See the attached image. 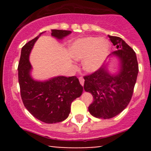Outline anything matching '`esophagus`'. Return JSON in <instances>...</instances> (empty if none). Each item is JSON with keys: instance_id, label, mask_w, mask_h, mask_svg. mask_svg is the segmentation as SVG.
Listing matches in <instances>:
<instances>
[{"instance_id": "obj_1", "label": "esophagus", "mask_w": 151, "mask_h": 151, "mask_svg": "<svg viewBox=\"0 0 151 151\" xmlns=\"http://www.w3.org/2000/svg\"><path fill=\"white\" fill-rule=\"evenodd\" d=\"M79 82H80V84H81V85H84V78L83 77H80L79 78Z\"/></svg>"}]
</instances>
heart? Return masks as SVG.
<instances>
[{
	"label": "heart",
	"mask_w": 151,
	"mask_h": 151,
	"mask_svg": "<svg viewBox=\"0 0 151 151\" xmlns=\"http://www.w3.org/2000/svg\"><path fill=\"white\" fill-rule=\"evenodd\" d=\"M110 43L99 37H86L78 39L70 46V52L75 60H82L84 70L87 72L97 71L108 56Z\"/></svg>",
	"instance_id": "obj_1"
}]
</instances>
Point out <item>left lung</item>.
Segmentation results:
<instances>
[{"label":"left lung","mask_w":151,"mask_h":151,"mask_svg":"<svg viewBox=\"0 0 151 151\" xmlns=\"http://www.w3.org/2000/svg\"><path fill=\"white\" fill-rule=\"evenodd\" d=\"M109 37L117 48L109 57L119 59V72L110 74L107 65H104L97 71L84 77V89L93 98L88 108L89 113L104 119L116 116L129 105L138 73V61L132 48L121 37L111 35Z\"/></svg>","instance_id":"left-lung-1"}]
</instances>
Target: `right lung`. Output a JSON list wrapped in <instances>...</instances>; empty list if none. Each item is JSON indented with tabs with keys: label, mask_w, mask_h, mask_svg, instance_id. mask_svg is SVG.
I'll list each match as a JSON object with an SVG mask.
<instances>
[{
	"label": "right lung",
	"mask_w": 151,
	"mask_h": 151,
	"mask_svg": "<svg viewBox=\"0 0 151 151\" xmlns=\"http://www.w3.org/2000/svg\"><path fill=\"white\" fill-rule=\"evenodd\" d=\"M71 32L70 30H52L51 35L62 40ZM42 33L22 47L18 67V81L22 102L27 111L38 120L46 124H55L69 116L71 104L81 96L83 86L75 76H58L44 81L32 79L29 56L35 43Z\"/></svg>",
	"instance_id": "add662e5"
}]
</instances>
